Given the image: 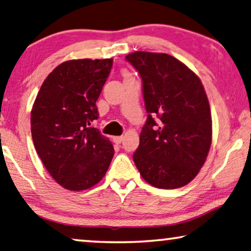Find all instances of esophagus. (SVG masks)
Returning <instances> with one entry per match:
<instances>
[{"label": "esophagus", "instance_id": "1", "mask_svg": "<svg viewBox=\"0 0 251 251\" xmlns=\"http://www.w3.org/2000/svg\"><path fill=\"white\" fill-rule=\"evenodd\" d=\"M123 139H124V137H123V136H114V137H112V140H114V142H115L116 144L122 143Z\"/></svg>", "mask_w": 251, "mask_h": 251}]
</instances>
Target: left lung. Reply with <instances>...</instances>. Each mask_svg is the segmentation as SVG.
<instances>
[{
  "label": "left lung",
  "mask_w": 251,
  "mask_h": 251,
  "mask_svg": "<svg viewBox=\"0 0 251 251\" xmlns=\"http://www.w3.org/2000/svg\"><path fill=\"white\" fill-rule=\"evenodd\" d=\"M125 59L142 78L148 112L133 160L152 186H184L199 173L211 144L210 108L201 80L166 53L137 51Z\"/></svg>",
  "instance_id": "obj_1"
}]
</instances>
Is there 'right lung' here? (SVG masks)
Instances as JSON below:
<instances>
[{
	"mask_svg": "<svg viewBox=\"0 0 251 251\" xmlns=\"http://www.w3.org/2000/svg\"><path fill=\"white\" fill-rule=\"evenodd\" d=\"M111 67L112 59L61 63L42 84L31 109L36 152L52 177L70 191L100 182L114 157L110 141L92 126Z\"/></svg>",
	"mask_w": 251,
	"mask_h": 251,
	"instance_id": "right-lung-1",
	"label": "right lung"
}]
</instances>
